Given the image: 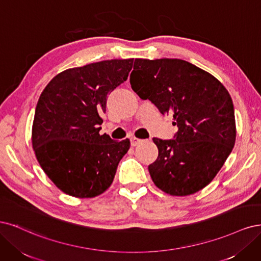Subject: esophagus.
Listing matches in <instances>:
<instances>
[{"instance_id": "obj_1", "label": "esophagus", "mask_w": 261, "mask_h": 261, "mask_svg": "<svg viewBox=\"0 0 261 261\" xmlns=\"http://www.w3.org/2000/svg\"><path fill=\"white\" fill-rule=\"evenodd\" d=\"M130 141H131V146H137L140 144V143L143 142V140H140L138 138H131Z\"/></svg>"}]
</instances>
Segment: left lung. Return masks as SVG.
Masks as SVG:
<instances>
[{
	"mask_svg": "<svg viewBox=\"0 0 261 261\" xmlns=\"http://www.w3.org/2000/svg\"><path fill=\"white\" fill-rule=\"evenodd\" d=\"M132 90L163 115H172L173 140L154 138L158 157L148 166L155 186L172 196H187L213 181L237 138L232 98L213 74L178 58H136Z\"/></svg>",
	"mask_w": 261,
	"mask_h": 261,
	"instance_id": "1",
	"label": "left lung"
}]
</instances>
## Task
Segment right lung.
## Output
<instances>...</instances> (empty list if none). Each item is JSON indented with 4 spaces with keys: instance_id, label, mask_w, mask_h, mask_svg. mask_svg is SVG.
<instances>
[{
    "instance_id": "add662e5",
    "label": "right lung",
    "mask_w": 261,
    "mask_h": 261,
    "mask_svg": "<svg viewBox=\"0 0 261 261\" xmlns=\"http://www.w3.org/2000/svg\"><path fill=\"white\" fill-rule=\"evenodd\" d=\"M133 58L92 63L62 71L36 107L32 147L42 169L65 194L91 198L115 178L130 141L99 134L107 95L128 79Z\"/></svg>"
}]
</instances>
